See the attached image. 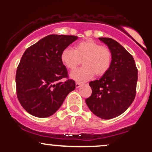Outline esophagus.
I'll use <instances>...</instances> for the list:
<instances>
[{
    "instance_id": "esophagus-1",
    "label": "esophagus",
    "mask_w": 152,
    "mask_h": 152,
    "mask_svg": "<svg viewBox=\"0 0 152 152\" xmlns=\"http://www.w3.org/2000/svg\"><path fill=\"white\" fill-rule=\"evenodd\" d=\"M81 86V83H78V82H76V88H79V87Z\"/></svg>"
}]
</instances>
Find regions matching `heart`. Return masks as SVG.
<instances>
[{"label": "heart", "instance_id": "1", "mask_svg": "<svg viewBox=\"0 0 152 152\" xmlns=\"http://www.w3.org/2000/svg\"><path fill=\"white\" fill-rule=\"evenodd\" d=\"M61 61L71 71H74L82 61L83 66L73 72L71 78L76 81L83 82L95 74L97 76L105 75L111 67L112 53L107 47L88 39L76 43L74 50L64 48L61 53Z\"/></svg>", "mask_w": 152, "mask_h": 152}]
</instances>
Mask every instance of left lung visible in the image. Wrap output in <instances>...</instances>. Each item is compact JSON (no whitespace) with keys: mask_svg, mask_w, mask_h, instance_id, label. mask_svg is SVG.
<instances>
[{"mask_svg":"<svg viewBox=\"0 0 152 152\" xmlns=\"http://www.w3.org/2000/svg\"><path fill=\"white\" fill-rule=\"evenodd\" d=\"M99 39L109 47L112 61L105 75L89 83L92 94L86 103L96 116L110 119L121 115L134 102L138 70L133 56L117 41L110 38Z\"/></svg>","mask_w":152,"mask_h":152,"instance_id":"left-lung-1","label":"left lung"}]
</instances>
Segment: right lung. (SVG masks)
Segmentation results:
<instances>
[{
  "label": "right lung",
  "instance_id": "add662e5",
  "mask_svg": "<svg viewBox=\"0 0 152 152\" xmlns=\"http://www.w3.org/2000/svg\"><path fill=\"white\" fill-rule=\"evenodd\" d=\"M76 39L75 36L48 35L24 52L17 68L15 83L19 102L28 113L48 117L75 89L74 80L61 81L69 76L61 53Z\"/></svg>",
  "mask_w": 152,
  "mask_h": 152
}]
</instances>
